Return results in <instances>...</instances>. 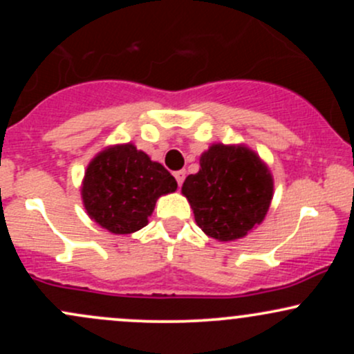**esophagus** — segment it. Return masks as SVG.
<instances>
[{"label":"esophagus","mask_w":354,"mask_h":354,"mask_svg":"<svg viewBox=\"0 0 354 354\" xmlns=\"http://www.w3.org/2000/svg\"><path fill=\"white\" fill-rule=\"evenodd\" d=\"M185 176H186V171H183V169H180V171H174V178H176L178 185H183V181H185Z\"/></svg>","instance_id":"1"}]
</instances>
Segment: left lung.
<instances>
[{
	"mask_svg": "<svg viewBox=\"0 0 354 354\" xmlns=\"http://www.w3.org/2000/svg\"><path fill=\"white\" fill-rule=\"evenodd\" d=\"M181 193L208 236L234 241L265 219L273 200V176L253 149L218 143L201 154L200 171L186 178Z\"/></svg>",
	"mask_w": 354,
	"mask_h": 354,
	"instance_id": "1",
	"label": "left lung"
}]
</instances>
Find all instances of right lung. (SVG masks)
Returning <instances> with one entry per match:
<instances>
[{
    "mask_svg": "<svg viewBox=\"0 0 354 354\" xmlns=\"http://www.w3.org/2000/svg\"><path fill=\"white\" fill-rule=\"evenodd\" d=\"M176 188L163 165L126 143L108 146L89 161L81 198L88 216L101 228L129 234L145 228L158 198Z\"/></svg>",
    "mask_w": 354,
    "mask_h": 354,
    "instance_id": "1",
    "label": "right lung"
}]
</instances>
